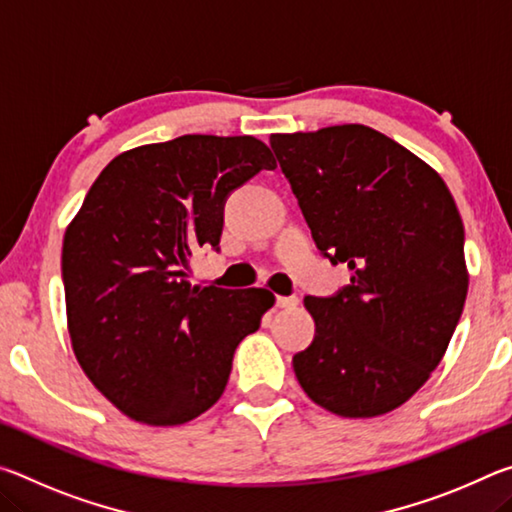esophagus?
Masks as SVG:
<instances>
[{
  "label": "esophagus",
  "mask_w": 512,
  "mask_h": 512,
  "mask_svg": "<svg viewBox=\"0 0 512 512\" xmlns=\"http://www.w3.org/2000/svg\"><path fill=\"white\" fill-rule=\"evenodd\" d=\"M275 305L280 309H291V307L298 305V298L296 296H277Z\"/></svg>",
  "instance_id": "esophagus-1"
}]
</instances>
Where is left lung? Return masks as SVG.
Returning a JSON list of instances; mask_svg holds the SVG:
<instances>
[{
    "label": "left lung",
    "instance_id": "left-lung-1",
    "mask_svg": "<svg viewBox=\"0 0 512 512\" xmlns=\"http://www.w3.org/2000/svg\"><path fill=\"white\" fill-rule=\"evenodd\" d=\"M316 246L348 264L336 296L305 298L314 341L302 391L343 418L402 406L447 350L467 296L465 230L443 178L361 124L271 135Z\"/></svg>",
    "mask_w": 512,
    "mask_h": 512
}]
</instances>
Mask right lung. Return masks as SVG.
I'll return each mask as SVG.
<instances>
[{
    "label": "right lung",
    "mask_w": 512,
    "mask_h": 512,
    "mask_svg": "<svg viewBox=\"0 0 512 512\" xmlns=\"http://www.w3.org/2000/svg\"><path fill=\"white\" fill-rule=\"evenodd\" d=\"M275 167L250 135H183L117 155L94 180L63 239L67 327L85 375L128 418L173 427L223 395L275 296L192 287L187 273L198 250H219L228 196Z\"/></svg>",
    "instance_id": "1"
}]
</instances>
